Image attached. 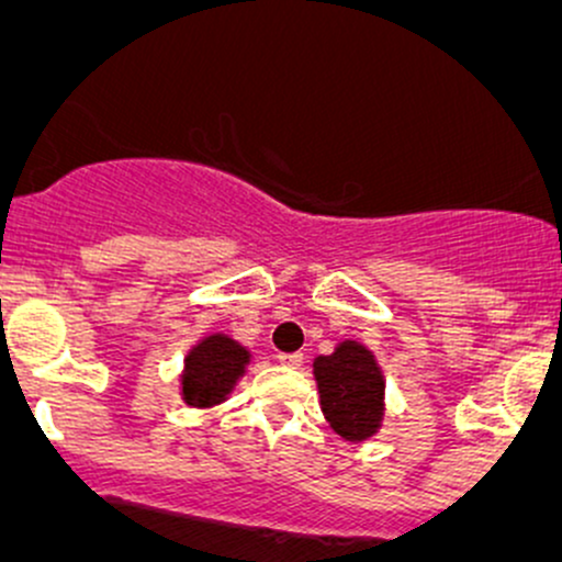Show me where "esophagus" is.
<instances>
[{
  "mask_svg": "<svg viewBox=\"0 0 562 562\" xmlns=\"http://www.w3.org/2000/svg\"><path fill=\"white\" fill-rule=\"evenodd\" d=\"M277 359H280V364H285V367H301L303 364V353H299V351H295V353H280Z\"/></svg>",
  "mask_w": 562,
  "mask_h": 562,
  "instance_id": "34e87169",
  "label": "esophagus"
}]
</instances>
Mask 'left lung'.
Instances as JSON below:
<instances>
[{"label": "left lung", "mask_w": 562, "mask_h": 562, "mask_svg": "<svg viewBox=\"0 0 562 562\" xmlns=\"http://www.w3.org/2000/svg\"><path fill=\"white\" fill-rule=\"evenodd\" d=\"M325 420L346 441L375 436L383 423L385 380L370 348L344 340L330 357L314 359Z\"/></svg>", "instance_id": "obj_1"}]
</instances>
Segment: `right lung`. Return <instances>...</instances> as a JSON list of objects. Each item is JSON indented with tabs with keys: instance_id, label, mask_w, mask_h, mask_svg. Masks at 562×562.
Listing matches in <instances>:
<instances>
[{
	"instance_id": "right-lung-1",
	"label": "right lung",
	"mask_w": 562,
	"mask_h": 562,
	"mask_svg": "<svg viewBox=\"0 0 562 562\" xmlns=\"http://www.w3.org/2000/svg\"><path fill=\"white\" fill-rule=\"evenodd\" d=\"M250 362L248 348H243L229 335H209L192 346L184 359L182 372V398L184 404L205 406L222 404L235 389L237 380L243 378L245 364Z\"/></svg>"
}]
</instances>
